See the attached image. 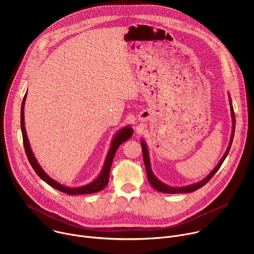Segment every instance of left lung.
I'll return each instance as SVG.
<instances>
[{"label":"left lung","instance_id":"8db88e82","mask_svg":"<svg viewBox=\"0 0 254 254\" xmlns=\"http://www.w3.org/2000/svg\"><path fill=\"white\" fill-rule=\"evenodd\" d=\"M229 97V104H230V111H231V118H232V132H231V137H230V141H229V144H228V148L224 154V156L222 157V159L220 160V162L218 163V165H217L214 170L205 178L203 179L202 181H200V182L198 183H195V184H192V185H188V186H184V187H172V186H169L163 182H161V181L155 176V174L153 173L152 171V168H151V162H150V156H149V150H148V147H147V143L146 141H144L143 139L140 140V143H141V149H142V157H143V162H144V167H146V170H147V176H148V180H149V183L152 185L153 188H155L157 191L159 192H162V193H167V194H177V193H191V192H194L198 189H200L201 187H203L205 184H207L209 182V180L216 174V172L218 171L221 167V165L223 164L224 160L226 159L228 153H229V150L231 148V144H232V140H233V136H234V131H235V115H234V111H233V106H232V101H231V97L230 95H228Z\"/></svg>","mask_w":254,"mask_h":254}]
</instances>
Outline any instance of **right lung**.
Here are the masks:
<instances>
[{"label": "right lung", "mask_w": 254, "mask_h": 254, "mask_svg": "<svg viewBox=\"0 0 254 254\" xmlns=\"http://www.w3.org/2000/svg\"><path fill=\"white\" fill-rule=\"evenodd\" d=\"M26 97H27V93L24 96L23 102H22V106H21V130H22V135H23V143H24V148H25V152L27 155V158L32 166V168L34 169V171L36 172L44 182H46L48 185H50L51 187L55 188L58 191H61L63 193H66L68 195H82V194H92V193H96L101 191L102 189H104L106 187V185L108 184V178H110V172H111V168H112V164L116 155V152L118 151L119 147L123 142H125L127 139L130 138L133 130L132 128L127 126L123 128H121L116 135L114 136L113 140H112V144H111V149L107 153L105 162L103 164L102 170L100 171V174L97 176L96 179H94L91 183L81 186V187H67L64 185H61L60 183H58L57 181L53 180L52 178H50L45 171L41 168V166L39 165L37 159L35 158L32 149L30 147V142L27 136V132H26V128H25V121H24V107H25V101H26Z\"/></svg>", "instance_id": "right-lung-1"}]
</instances>
